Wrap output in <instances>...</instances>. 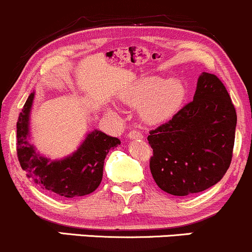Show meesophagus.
Wrapping results in <instances>:
<instances>
[{
  "label": "esophagus",
  "instance_id": "1",
  "mask_svg": "<svg viewBox=\"0 0 252 252\" xmlns=\"http://www.w3.org/2000/svg\"><path fill=\"white\" fill-rule=\"evenodd\" d=\"M128 137L130 140H142L143 139V135L141 134L140 131H137V130H131L128 134Z\"/></svg>",
  "mask_w": 252,
  "mask_h": 252
}]
</instances>
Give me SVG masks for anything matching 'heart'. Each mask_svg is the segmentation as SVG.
<instances>
[{"mask_svg": "<svg viewBox=\"0 0 252 252\" xmlns=\"http://www.w3.org/2000/svg\"><path fill=\"white\" fill-rule=\"evenodd\" d=\"M187 98V88L179 80L157 75L140 77L121 94L130 106H140V116L149 124H159L172 118ZM115 113V110L110 109Z\"/></svg>", "mask_w": 252, "mask_h": 252, "instance_id": "obj_1", "label": "heart"}]
</instances>
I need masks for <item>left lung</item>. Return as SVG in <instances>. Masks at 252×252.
<instances>
[{"mask_svg":"<svg viewBox=\"0 0 252 252\" xmlns=\"http://www.w3.org/2000/svg\"><path fill=\"white\" fill-rule=\"evenodd\" d=\"M237 113L217 76L202 73L192 101L167 123L149 132V161L158 187L175 196L204 191L228 170L234 146Z\"/></svg>","mask_w":252,"mask_h":252,"instance_id":"obj_1","label":"left lung"}]
</instances>
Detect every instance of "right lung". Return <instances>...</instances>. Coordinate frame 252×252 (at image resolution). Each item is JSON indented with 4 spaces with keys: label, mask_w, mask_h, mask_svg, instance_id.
<instances>
[{
    "label": "right lung",
    "mask_w": 252,
    "mask_h": 252,
    "mask_svg": "<svg viewBox=\"0 0 252 252\" xmlns=\"http://www.w3.org/2000/svg\"><path fill=\"white\" fill-rule=\"evenodd\" d=\"M34 92L25 103L16 123V152L21 168L41 189L61 196L79 197L93 192L103 178L104 160L110 149L121 145L117 137L94 129L87 132L75 152L62 159L41 156L31 142V111Z\"/></svg>",
    "instance_id": "obj_1"
}]
</instances>
